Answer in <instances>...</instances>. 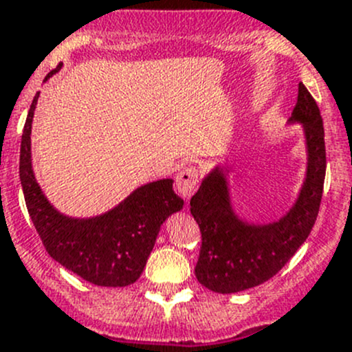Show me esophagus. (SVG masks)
Listing matches in <instances>:
<instances>
[{"label":"esophagus","instance_id":"esophagus-1","mask_svg":"<svg viewBox=\"0 0 352 352\" xmlns=\"http://www.w3.org/2000/svg\"><path fill=\"white\" fill-rule=\"evenodd\" d=\"M199 184V173L196 166H187L180 170L175 177V189L186 201H189L194 196Z\"/></svg>","mask_w":352,"mask_h":352}]
</instances>
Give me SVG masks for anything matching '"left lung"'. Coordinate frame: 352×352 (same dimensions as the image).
<instances>
[{
    "label": "left lung",
    "mask_w": 352,
    "mask_h": 352,
    "mask_svg": "<svg viewBox=\"0 0 352 352\" xmlns=\"http://www.w3.org/2000/svg\"><path fill=\"white\" fill-rule=\"evenodd\" d=\"M289 124L303 127L307 172L296 201L271 223H248L232 202L228 168L216 165L190 199V214L201 228L196 278L214 293L230 294L269 281L307 242L320 209L325 180V141L320 109L303 83Z\"/></svg>",
    "instance_id": "8db88e82"
}]
</instances>
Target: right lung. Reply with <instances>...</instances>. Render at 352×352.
<instances>
[{"mask_svg": "<svg viewBox=\"0 0 352 352\" xmlns=\"http://www.w3.org/2000/svg\"><path fill=\"white\" fill-rule=\"evenodd\" d=\"M61 69L59 65L45 76ZM41 91L32 100L20 146V182L28 214L56 262L97 286L122 287L138 281L163 223L182 209L173 180L144 184L116 208L91 218L63 214L42 192L32 168V120Z\"/></svg>", "mask_w": 352, "mask_h": 352, "instance_id": "1", "label": "right lung"}]
</instances>
